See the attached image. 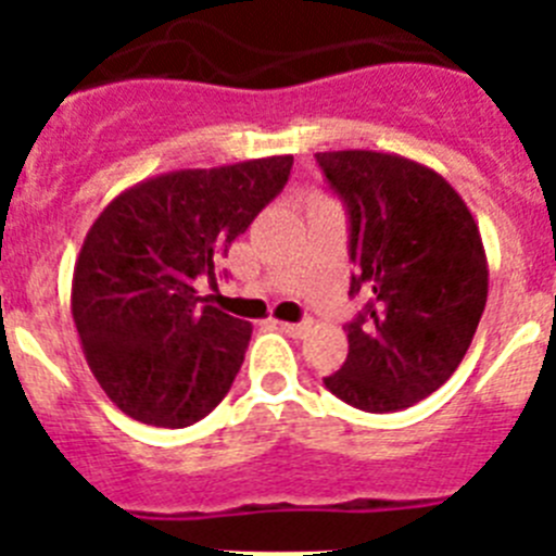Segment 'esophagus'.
Returning <instances> with one entry per match:
<instances>
[{"instance_id": "34e87169", "label": "esophagus", "mask_w": 556, "mask_h": 556, "mask_svg": "<svg viewBox=\"0 0 556 556\" xmlns=\"http://www.w3.org/2000/svg\"><path fill=\"white\" fill-rule=\"evenodd\" d=\"M281 331L289 333V337H294V339H301L312 331V323L308 320L306 323H281Z\"/></svg>"}]
</instances>
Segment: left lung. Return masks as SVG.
<instances>
[{"mask_svg": "<svg viewBox=\"0 0 556 556\" xmlns=\"http://www.w3.org/2000/svg\"><path fill=\"white\" fill-rule=\"evenodd\" d=\"M317 164L351 214V294L367 298L326 387L356 409H406L473 342L490 275L479 225L443 175L404 155L333 150Z\"/></svg>", "mask_w": 556, "mask_h": 556, "instance_id": "8db88e82", "label": "left lung"}]
</instances>
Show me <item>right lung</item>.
I'll return each instance as SVG.
<instances>
[{
    "instance_id": "add662e5",
    "label": "right lung",
    "mask_w": 556,
    "mask_h": 556,
    "mask_svg": "<svg viewBox=\"0 0 556 556\" xmlns=\"http://www.w3.org/2000/svg\"><path fill=\"white\" fill-rule=\"evenodd\" d=\"M292 155L175 169L130 186L88 228L72 278L86 362L127 417L198 424L228 395L253 326L203 303L200 275L287 186Z\"/></svg>"
}]
</instances>
